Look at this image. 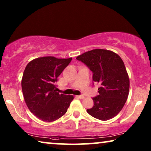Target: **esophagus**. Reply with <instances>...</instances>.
<instances>
[{
  "label": "esophagus",
  "mask_w": 151,
  "mask_h": 151,
  "mask_svg": "<svg viewBox=\"0 0 151 151\" xmlns=\"http://www.w3.org/2000/svg\"><path fill=\"white\" fill-rule=\"evenodd\" d=\"M76 98L80 99V100H82V99L84 98V96H76Z\"/></svg>",
  "instance_id": "1"
}]
</instances>
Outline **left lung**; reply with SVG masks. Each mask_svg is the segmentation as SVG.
Wrapping results in <instances>:
<instances>
[{
	"mask_svg": "<svg viewBox=\"0 0 151 151\" xmlns=\"http://www.w3.org/2000/svg\"><path fill=\"white\" fill-rule=\"evenodd\" d=\"M85 64L93 74V80L100 84L99 95L93 98L88 114L100 120H109L118 114L129 96L130 81L124 62L112 51L96 49L76 58Z\"/></svg>",
	"mask_w": 151,
	"mask_h": 151,
	"instance_id": "obj_1",
	"label": "left lung"
}]
</instances>
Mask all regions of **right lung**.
Instances as JSON below:
<instances>
[{"label":"right lung","mask_w":151,"mask_h":151,"mask_svg":"<svg viewBox=\"0 0 151 151\" xmlns=\"http://www.w3.org/2000/svg\"><path fill=\"white\" fill-rule=\"evenodd\" d=\"M70 58H38L26 66L21 81L24 102L38 119L51 122L64 115L73 96L60 94L55 85L58 77L71 63Z\"/></svg>","instance_id":"obj_1"}]
</instances>
